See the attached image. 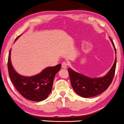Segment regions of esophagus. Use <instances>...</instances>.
<instances>
[{"label": "esophagus", "instance_id": "34e87169", "mask_svg": "<svg viewBox=\"0 0 124 124\" xmlns=\"http://www.w3.org/2000/svg\"><path fill=\"white\" fill-rule=\"evenodd\" d=\"M68 66V63L66 62H63L62 63V68L63 69H66Z\"/></svg>", "mask_w": 124, "mask_h": 124}]
</instances>
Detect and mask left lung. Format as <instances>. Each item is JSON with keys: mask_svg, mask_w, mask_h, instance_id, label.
<instances>
[{"mask_svg": "<svg viewBox=\"0 0 124 124\" xmlns=\"http://www.w3.org/2000/svg\"><path fill=\"white\" fill-rule=\"evenodd\" d=\"M111 42L114 48L116 54V49L113 41ZM116 56L114 63L105 76L100 78H90L86 75L75 72L73 69L68 68L69 77L72 87L79 96L82 97L89 98L100 94L108 89L113 80L116 71Z\"/></svg>", "mask_w": 124, "mask_h": 124, "instance_id": "1", "label": "left lung"}]
</instances>
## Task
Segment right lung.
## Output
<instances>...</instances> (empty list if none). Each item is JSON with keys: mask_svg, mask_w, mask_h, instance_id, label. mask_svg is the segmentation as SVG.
I'll list each match as a JSON object with an SVG mask.
<instances>
[{"mask_svg": "<svg viewBox=\"0 0 124 124\" xmlns=\"http://www.w3.org/2000/svg\"><path fill=\"white\" fill-rule=\"evenodd\" d=\"M10 56L11 49L8 58V75L17 90L23 97L32 101H41L46 99L51 93L54 78L61 69V64L45 68L34 76H24L18 74L14 69Z\"/></svg>", "mask_w": 124, "mask_h": 124, "instance_id": "right-lung-1", "label": "right lung"}]
</instances>
